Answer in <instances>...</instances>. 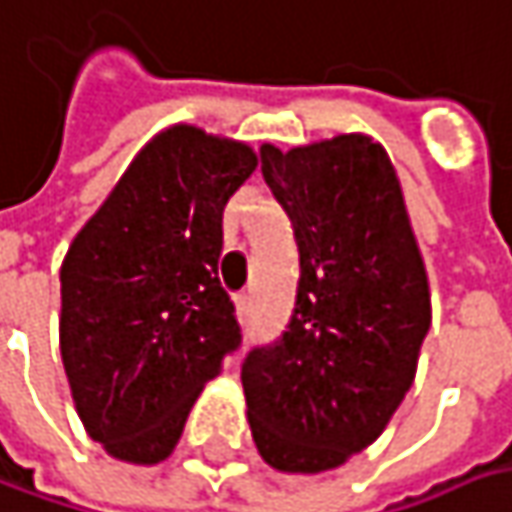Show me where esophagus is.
<instances>
[{
  "label": "esophagus",
  "instance_id": "34e87169",
  "mask_svg": "<svg viewBox=\"0 0 512 512\" xmlns=\"http://www.w3.org/2000/svg\"><path fill=\"white\" fill-rule=\"evenodd\" d=\"M237 310H240V316H249L252 313V292H240L237 295Z\"/></svg>",
  "mask_w": 512,
  "mask_h": 512
}]
</instances>
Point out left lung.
Masks as SVG:
<instances>
[{"instance_id":"left-lung-1","label":"left lung","mask_w":512,"mask_h":512,"mask_svg":"<svg viewBox=\"0 0 512 512\" xmlns=\"http://www.w3.org/2000/svg\"><path fill=\"white\" fill-rule=\"evenodd\" d=\"M260 170L298 246L286 330L243 359L257 452L281 472H324L371 446L414 382L432 324L429 281L388 153L339 136Z\"/></svg>"}]
</instances>
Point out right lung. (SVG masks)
I'll return each mask as SVG.
<instances>
[{
    "mask_svg": "<svg viewBox=\"0 0 512 512\" xmlns=\"http://www.w3.org/2000/svg\"><path fill=\"white\" fill-rule=\"evenodd\" d=\"M255 167L246 144L170 127L66 252L63 368L86 432L118 461H165L243 342L217 269L223 208Z\"/></svg>",
    "mask_w": 512,
    "mask_h": 512,
    "instance_id": "right-lung-1",
    "label": "right lung"
}]
</instances>
